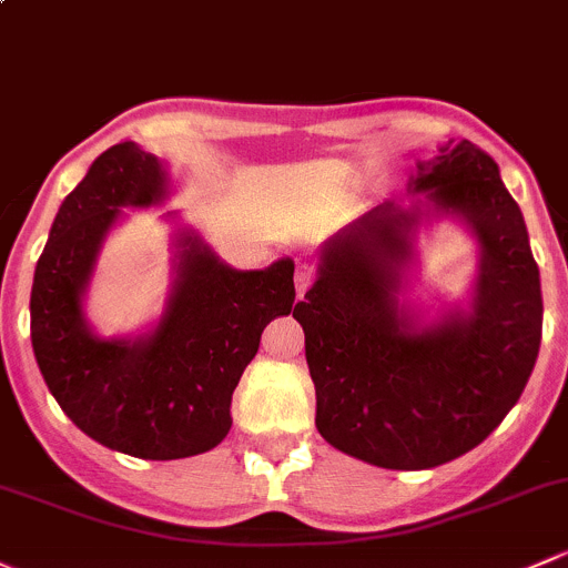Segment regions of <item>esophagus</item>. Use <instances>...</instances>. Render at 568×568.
I'll return each instance as SVG.
<instances>
[{
    "label": "esophagus",
    "mask_w": 568,
    "mask_h": 568,
    "mask_svg": "<svg viewBox=\"0 0 568 568\" xmlns=\"http://www.w3.org/2000/svg\"><path fill=\"white\" fill-rule=\"evenodd\" d=\"M294 285H296V294H300V296L307 294V288H310V285H313V266H310V264H296Z\"/></svg>",
    "instance_id": "1"
}]
</instances>
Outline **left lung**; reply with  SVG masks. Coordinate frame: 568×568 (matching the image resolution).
<instances>
[{"label":"left lung","mask_w":568,"mask_h":568,"mask_svg":"<svg viewBox=\"0 0 568 568\" xmlns=\"http://www.w3.org/2000/svg\"><path fill=\"white\" fill-rule=\"evenodd\" d=\"M481 242L474 313L414 326L394 294L419 209L375 206L321 253L296 302L315 384V427L334 449L389 470L444 465L493 433L539 356L541 285L517 201L470 141L446 143L414 182Z\"/></svg>","instance_id":"obj_1"}]
</instances>
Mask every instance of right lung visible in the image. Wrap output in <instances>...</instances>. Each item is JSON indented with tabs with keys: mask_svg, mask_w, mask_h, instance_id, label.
Instances as JSON below:
<instances>
[{
	"mask_svg": "<svg viewBox=\"0 0 568 568\" xmlns=\"http://www.w3.org/2000/svg\"><path fill=\"white\" fill-rule=\"evenodd\" d=\"M165 195L154 154L133 141L105 149L59 206L32 283V348L59 408L89 438L141 459L214 449L231 429V397L258 354L261 332L294 307V261L264 272L220 264L182 236L169 310L149 337L100 339L87 329L81 294L119 206Z\"/></svg>",
	"mask_w": 568,
	"mask_h": 568,
	"instance_id": "add662e5",
	"label": "right lung"
}]
</instances>
